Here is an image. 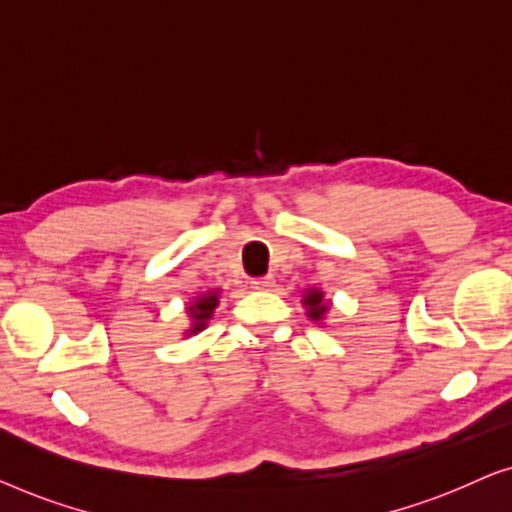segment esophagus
I'll return each instance as SVG.
<instances>
[{
	"instance_id": "obj_1",
	"label": "esophagus",
	"mask_w": 512,
	"mask_h": 512,
	"mask_svg": "<svg viewBox=\"0 0 512 512\" xmlns=\"http://www.w3.org/2000/svg\"><path fill=\"white\" fill-rule=\"evenodd\" d=\"M253 285L257 287V290H271V287H273V276L253 278Z\"/></svg>"
}]
</instances>
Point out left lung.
Returning a JSON list of instances; mask_svg holds the SVG:
<instances>
[{"label": "left lung", "mask_w": 512, "mask_h": 512, "mask_svg": "<svg viewBox=\"0 0 512 512\" xmlns=\"http://www.w3.org/2000/svg\"><path fill=\"white\" fill-rule=\"evenodd\" d=\"M304 306L308 308V318L320 322L329 311V304L325 301V292L322 290H306L304 292Z\"/></svg>", "instance_id": "left-lung-1"}]
</instances>
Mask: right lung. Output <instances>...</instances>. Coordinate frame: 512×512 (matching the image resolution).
<instances>
[{
  "mask_svg": "<svg viewBox=\"0 0 512 512\" xmlns=\"http://www.w3.org/2000/svg\"><path fill=\"white\" fill-rule=\"evenodd\" d=\"M218 301H220L218 290H211V292L201 294V297L194 299V304L187 308V313H190V318H192V327L187 329V334H199V331L206 327V322L211 320V315L215 311V306H218Z\"/></svg>",
  "mask_w": 512,
  "mask_h": 512,
  "instance_id": "right-lung-1",
  "label": "right lung"
}]
</instances>
